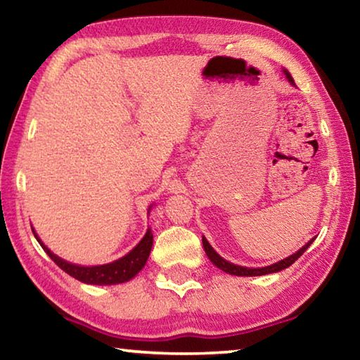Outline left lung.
Listing matches in <instances>:
<instances>
[{
	"instance_id": "1",
	"label": "left lung",
	"mask_w": 360,
	"mask_h": 360,
	"mask_svg": "<svg viewBox=\"0 0 360 360\" xmlns=\"http://www.w3.org/2000/svg\"><path fill=\"white\" fill-rule=\"evenodd\" d=\"M283 72H284L285 79H288V81H289L292 85H295L294 79H292V76H290V72H289L288 70H284V68H283ZM314 240H316V236H314V238L309 240V241L307 243V245L298 249L297 252L289 255V257H285V259L279 260V262H275V264H271V265L254 268V266H241V265L231 264V262L225 260L224 257H221V255H219V254L214 251V248H212V246L210 245V241L206 240L205 236H202L205 252H206V255H208V259L212 262V265H216V266L219 268V270H222V271L229 273V275H233V276H262V275H268V273H278V271H281V270H284V268H288V266H290L292 264H294V262H295L298 257H300V255H302L304 251H307V249H308L309 246H311V243H313Z\"/></svg>"
}]
</instances>
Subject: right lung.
<instances>
[{"label": "right lung", "mask_w": 360, "mask_h": 360, "mask_svg": "<svg viewBox=\"0 0 360 360\" xmlns=\"http://www.w3.org/2000/svg\"><path fill=\"white\" fill-rule=\"evenodd\" d=\"M149 206L148 214L152 210ZM34 238L38 240L41 248L47 252L49 257H51L56 264L62 268L65 273H68L77 281L85 283V284H94V285H112V284H122L130 281V279L135 278L139 271L143 270L146 262H148L152 249V243H154V235H152V230L148 227L141 241L131 249L129 254H125L124 257H120L114 262H109V264L103 265H79V264H71V262L58 257L57 254H53L51 249H49L42 240L36 233V230L32 227Z\"/></svg>", "instance_id": "1"}]
</instances>
